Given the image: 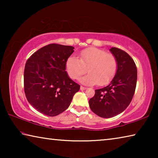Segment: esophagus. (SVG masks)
Wrapping results in <instances>:
<instances>
[{"mask_svg": "<svg viewBox=\"0 0 158 158\" xmlns=\"http://www.w3.org/2000/svg\"><path fill=\"white\" fill-rule=\"evenodd\" d=\"M80 89H81V90H85V89H86V88L82 86V85H81V87H80Z\"/></svg>", "mask_w": 158, "mask_h": 158, "instance_id": "1", "label": "esophagus"}]
</instances>
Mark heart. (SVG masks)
<instances>
[{"label": "heart", "instance_id": "1", "mask_svg": "<svg viewBox=\"0 0 158 158\" xmlns=\"http://www.w3.org/2000/svg\"><path fill=\"white\" fill-rule=\"evenodd\" d=\"M117 60L105 50L90 47L80 53V59L75 56L68 58L66 69L72 79H76L89 71V74L81 79L83 84L104 85L111 81L117 71Z\"/></svg>", "mask_w": 158, "mask_h": 158}]
</instances>
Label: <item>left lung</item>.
<instances>
[{
    "mask_svg": "<svg viewBox=\"0 0 158 158\" xmlns=\"http://www.w3.org/2000/svg\"><path fill=\"white\" fill-rule=\"evenodd\" d=\"M110 52L117 60V71L108 85L95 90L89 100L93 112L102 118H111L122 113L132 100L137 80V67L124 51L111 47Z\"/></svg>",
    "mask_w": 158,
    "mask_h": 158,
    "instance_id": "obj_1",
    "label": "left lung"
}]
</instances>
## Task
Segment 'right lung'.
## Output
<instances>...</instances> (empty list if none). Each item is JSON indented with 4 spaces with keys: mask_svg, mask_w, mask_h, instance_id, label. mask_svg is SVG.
<instances>
[{
    "mask_svg": "<svg viewBox=\"0 0 158 158\" xmlns=\"http://www.w3.org/2000/svg\"><path fill=\"white\" fill-rule=\"evenodd\" d=\"M74 48L50 44L26 61L23 82L27 100L37 111L55 116L69 107L80 85L68 77L66 62Z\"/></svg>",
    "mask_w": 158,
    "mask_h": 158,
    "instance_id": "1",
    "label": "right lung"
}]
</instances>
